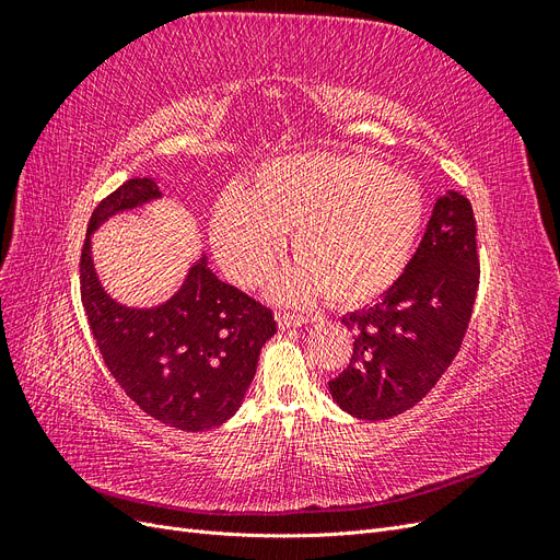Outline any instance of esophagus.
<instances>
[{"label":"esophagus","mask_w":560,"mask_h":560,"mask_svg":"<svg viewBox=\"0 0 560 560\" xmlns=\"http://www.w3.org/2000/svg\"><path fill=\"white\" fill-rule=\"evenodd\" d=\"M278 322H280V327H301V325H308V322H315V317L292 313V311H282L278 315Z\"/></svg>","instance_id":"esophagus-1"}]
</instances>
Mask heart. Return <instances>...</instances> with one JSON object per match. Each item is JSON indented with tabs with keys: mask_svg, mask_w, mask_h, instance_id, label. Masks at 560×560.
<instances>
[{
	"mask_svg": "<svg viewBox=\"0 0 560 560\" xmlns=\"http://www.w3.org/2000/svg\"><path fill=\"white\" fill-rule=\"evenodd\" d=\"M422 219L425 196L413 177L366 156L299 154L268 161L252 191L231 189L214 212L212 241L226 273L254 287L294 231L301 261L282 278V294L358 306L401 276Z\"/></svg>",
	"mask_w": 560,
	"mask_h": 560,
	"instance_id": "obj_1",
	"label": "heart"
}]
</instances>
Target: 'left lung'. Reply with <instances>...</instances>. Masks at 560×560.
<instances>
[{
    "label": "left lung",
    "instance_id": "8db88e82",
    "mask_svg": "<svg viewBox=\"0 0 560 560\" xmlns=\"http://www.w3.org/2000/svg\"><path fill=\"white\" fill-rule=\"evenodd\" d=\"M477 219L460 191L436 200L425 235L385 296L341 322L350 364L329 381L334 401L362 420L409 411L460 352L479 290Z\"/></svg>",
    "mask_w": 560,
    "mask_h": 560
}]
</instances>
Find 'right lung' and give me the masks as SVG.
Segmentation results:
<instances>
[{"mask_svg":"<svg viewBox=\"0 0 560 560\" xmlns=\"http://www.w3.org/2000/svg\"><path fill=\"white\" fill-rule=\"evenodd\" d=\"M159 196L154 179L132 177L97 202L81 249V303L105 366L124 393L163 425L202 432L238 411L261 346L276 334V317L219 280L206 261L159 308H126L105 294L93 270L91 233L107 217Z\"/></svg>","mask_w":560,"mask_h":560,"instance_id":"add662e5","label":"right lung"}]
</instances>
